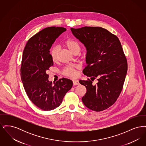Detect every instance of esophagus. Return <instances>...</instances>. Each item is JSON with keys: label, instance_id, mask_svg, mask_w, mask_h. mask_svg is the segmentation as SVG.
<instances>
[{"label": "esophagus", "instance_id": "obj_1", "mask_svg": "<svg viewBox=\"0 0 146 146\" xmlns=\"http://www.w3.org/2000/svg\"><path fill=\"white\" fill-rule=\"evenodd\" d=\"M73 85H79V81L78 80H74L73 81Z\"/></svg>", "mask_w": 146, "mask_h": 146}]
</instances>
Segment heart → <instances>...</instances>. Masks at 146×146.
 <instances>
[{
	"mask_svg": "<svg viewBox=\"0 0 146 146\" xmlns=\"http://www.w3.org/2000/svg\"><path fill=\"white\" fill-rule=\"evenodd\" d=\"M65 45L67 47V48L70 50L72 53H75L76 52H79L80 47L78 42L72 40V39H68L65 42ZM59 49L57 46H54L50 51V55L51 57L52 60L54 61H55L57 59ZM78 67H75L73 66H68L65 67L62 70V73L67 76L70 77H74L76 76V68Z\"/></svg>",
	"mask_w": 146,
	"mask_h": 146,
	"instance_id": "1",
	"label": "heart"
}]
</instances>
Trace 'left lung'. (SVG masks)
Instances as JSON below:
<instances>
[{
    "label": "left lung",
    "mask_w": 146,
    "mask_h": 146,
    "mask_svg": "<svg viewBox=\"0 0 146 146\" xmlns=\"http://www.w3.org/2000/svg\"><path fill=\"white\" fill-rule=\"evenodd\" d=\"M72 34L86 50L84 75L88 80H79L86 88L82 97L84 104L94 111L111 107L122 90L127 70V63L118 37L108 30L98 27L70 28ZM96 78L98 81L93 85Z\"/></svg>",
    "instance_id": "8db88e82"
}]
</instances>
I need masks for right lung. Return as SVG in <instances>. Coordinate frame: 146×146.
<instances>
[{
	"instance_id": "obj_1",
	"label": "right lung",
	"mask_w": 146,
	"mask_h": 146,
	"mask_svg": "<svg viewBox=\"0 0 146 146\" xmlns=\"http://www.w3.org/2000/svg\"><path fill=\"white\" fill-rule=\"evenodd\" d=\"M66 28L50 27L31 37L23 50L21 67V80L30 100L43 111L58 107L73 82L62 78L54 84L49 80L46 71L53 66L49 50Z\"/></svg>"
}]
</instances>
